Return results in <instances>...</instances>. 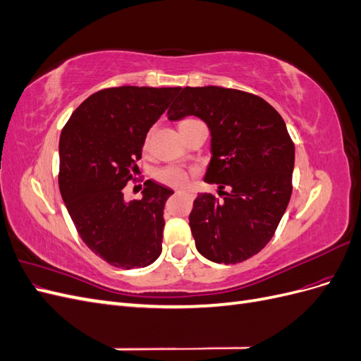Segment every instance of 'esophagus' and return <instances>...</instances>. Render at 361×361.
<instances>
[{"instance_id":"esophagus-1","label":"esophagus","mask_w":361,"mask_h":361,"mask_svg":"<svg viewBox=\"0 0 361 361\" xmlns=\"http://www.w3.org/2000/svg\"><path fill=\"white\" fill-rule=\"evenodd\" d=\"M176 194H188V195H191V194L187 192V191H176Z\"/></svg>"}]
</instances>
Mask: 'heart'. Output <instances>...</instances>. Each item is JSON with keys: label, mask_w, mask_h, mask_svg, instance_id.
I'll list each match as a JSON object with an SVG mask.
<instances>
[{"label": "heart", "mask_w": 361, "mask_h": 361, "mask_svg": "<svg viewBox=\"0 0 361 361\" xmlns=\"http://www.w3.org/2000/svg\"><path fill=\"white\" fill-rule=\"evenodd\" d=\"M194 122H200V120L194 118V117H188V118H183L180 125H188V123H194ZM150 141H152V130L146 134L145 137V149H149L150 146ZM155 178L159 183L166 185V187H171V188H182L185 185L188 183L190 179V174L187 170H183L180 167H174V166H169V167H164L159 169L155 173Z\"/></svg>", "instance_id": "obj_1"}]
</instances>
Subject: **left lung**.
Wrapping results in <instances>:
<instances>
[{
    "instance_id": "obj_1",
    "label": "left lung",
    "mask_w": 361,
    "mask_h": 361,
    "mask_svg": "<svg viewBox=\"0 0 361 361\" xmlns=\"http://www.w3.org/2000/svg\"><path fill=\"white\" fill-rule=\"evenodd\" d=\"M179 92L169 118L197 116L209 126L212 159L204 182L218 185L221 197L200 192L194 200L195 247L216 264H239L271 241L286 211L293 141L281 116L253 93L218 85Z\"/></svg>"
}]
</instances>
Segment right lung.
<instances>
[{
  "mask_svg": "<svg viewBox=\"0 0 361 361\" xmlns=\"http://www.w3.org/2000/svg\"><path fill=\"white\" fill-rule=\"evenodd\" d=\"M180 87H111L76 108L60 135L59 187L84 244L116 268H145L162 250L164 204L173 194L154 180L126 202L149 128Z\"/></svg>",
  "mask_w": 361,
  "mask_h": 361,
  "instance_id": "add662e5",
  "label": "right lung"
}]
</instances>
